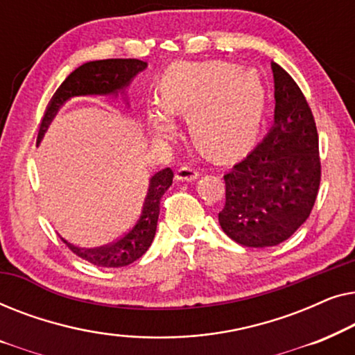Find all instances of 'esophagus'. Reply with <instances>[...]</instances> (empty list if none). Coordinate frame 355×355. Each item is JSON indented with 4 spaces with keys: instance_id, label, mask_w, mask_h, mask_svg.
Wrapping results in <instances>:
<instances>
[{
    "instance_id": "34e87169",
    "label": "esophagus",
    "mask_w": 355,
    "mask_h": 355,
    "mask_svg": "<svg viewBox=\"0 0 355 355\" xmlns=\"http://www.w3.org/2000/svg\"><path fill=\"white\" fill-rule=\"evenodd\" d=\"M198 178V171L191 166H181L176 171V179L178 181H193V179Z\"/></svg>"
}]
</instances>
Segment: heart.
Returning a JSON list of instances; mask_svg holds the SVG:
<instances>
[{
	"label": "heart",
	"mask_w": 355,
	"mask_h": 355,
	"mask_svg": "<svg viewBox=\"0 0 355 355\" xmlns=\"http://www.w3.org/2000/svg\"><path fill=\"white\" fill-rule=\"evenodd\" d=\"M164 109L189 118L193 144L213 159H236L255 142L265 110V90L257 74L225 61L176 62L159 80ZM148 123L158 135H171L168 113L152 106Z\"/></svg>",
	"instance_id": "obj_1"
}]
</instances>
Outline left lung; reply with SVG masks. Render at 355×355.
I'll list each match as a JSON object with an SVG mask.
<instances>
[{"label":"left lung","instance_id":"left-lung-1","mask_svg":"<svg viewBox=\"0 0 355 355\" xmlns=\"http://www.w3.org/2000/svg\"><path fill=\"white\" fill-rule=\"evenodd\" d=\"M275 124L265 139L225 174L223 231L245 247L289 239L315 205L322 163L312 110L293 77L276 62Z\"/></svg>","mask_w":355,"mask_h":355}]
</instances>
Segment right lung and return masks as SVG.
Instances as JSON below:
<instances>
[{
  "instance_id": "obj_1",
  "label": "right lung",
  "mask_w": 355,
  "mask_h": 355,
  "mask_svg": "<svg viewBox=\"0 0 355 355\" xmlns=\"http://www.w3.org/2000/svg\"><path fill=\"white\" fill-rule=\"evenodd\" d=\"M147 62L140 60H101L90 61L77 67L74 72L67 76V79L60 85V89L51 96L48 103L45 114H43L40 129H38V137H43L48 124L56 114L60 106L69 100L71 96L77 95H105L116 94V92L124 89L130 79L144 71ZM173 171L171 168H164L158 171L150 179V186L147 197H145L142 213L134 223L128 232L118 241L111 242L108 245L96 247V249H79V247L69 244L62 239V242L74 252L82 260L90 261L92 265L105 266V268H118L125 266L140 259L152 244L155 231H157V221L159 215V200L163 193L168 191L173 184Z\"/></svg>"
}]
</instances>
